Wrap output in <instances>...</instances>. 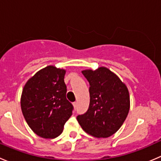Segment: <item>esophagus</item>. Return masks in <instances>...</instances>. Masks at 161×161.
Wrapping results in <instances>:
<instances>
[{"label":"esophagus","mask_w":161,"mask_h":161,"mask_svg":"<svg viewBox=\"0 0 161 161\" xmlns=\"http://www.w3.org/2000/svg\"><path fill=\"white\" fill-rule=\"evenodd\" d=\"M77 105H78V103H77V102H74V103H73V106H74V108H77Z\"/></svg>","instance_id":"obj_1"}]
</instances>
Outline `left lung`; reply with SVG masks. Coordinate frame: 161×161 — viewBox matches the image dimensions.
<instances>
[{
  "label": "left lung",
  "mask_w": 161,
  "mask_h": 161,
  "mask_svg": "<svg viewBox=\"0 0 161 161\" xmlns=\"http://www.w3.org/2000/svg\"><path fill=\"white\" fill-rule=\"evenodd\" d=\"M90 82L88 111L77 116L82 129L97 138H108L121 128L130 109L125 84L106 67L82 71Z\"/></svg>",
  "instance_id": "obj_1"
}]
</instances>
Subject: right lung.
<instances>
[{
    "label": "right lung",
    "instance_id": "obj_1",
    "mask_svg": "<svg viewBox=\"0 0 161 161\" xmlns=\"http://www.w3.org/2000/svg\"><path fill=\"white\" fill-rule=\"evenodd\" d=\"M65 69L49 65L38 71L24 86L21 108L30 128L37 136L53 139L62 133L72 114L66 98Z\"/></svg>",
    "mask_w": 161,
    "mask_h": 161
}]
</instances>
